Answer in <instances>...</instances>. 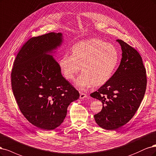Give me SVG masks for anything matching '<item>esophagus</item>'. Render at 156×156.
<instances>
[{"instance_id":"obj_1","label":"esophagus","mask_w":156,"mask_h":156,"mask_svg":"<svg viewBox=\"0 0 156 156\" xmlns=\"http://www.w3.org/2000/svg\"><path fill=\"white\" fill-rule=\"evenodd\" d=\"M87 97V94L84 93H82V92H80V99H84Z\"/></svg>"}]
</instances>
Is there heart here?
Here are the masks:
<instances>
[{
	"instance_id": "b5f03b06",
	"label": "heart",
	"mask_w": 156,
	"mask_h": 156,
	"mask_svg": "<svg viewBox=\"0 0 156 156\" xmlns=\"http://www.w3.org/2000/svg\"><path fill=\"white\" fill-rule=\"evenodd\" d=\"M119 61V53L114 45L98 39L80 41L73 45L71 54H63L59 66L64 77L73 80L81 67L82 74L76 85L87 89L94 85L100 86L108 82Z\"/></svg>"
}]
</instances>
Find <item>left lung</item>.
<instances>
[{
  "label": "left lung",
  "instance_id": "8db88e82",
  "mask_svg": "<svg viewBox=\"0 0 156 156\" xmlns=\"http://www.w3.org/2000/svg\"><path fill=\"white\" fill-rule=\"evenodd\" d=\"M122 48L120 65L108 82L91 97L101 101L103 107L94 115L100 127L115 130L128 122L137 111L147 89V74L142 58L134 48L117 39Z\"/></svg>",
  "mask_w": 156,
  "mask_h": 156
}]
</instances>
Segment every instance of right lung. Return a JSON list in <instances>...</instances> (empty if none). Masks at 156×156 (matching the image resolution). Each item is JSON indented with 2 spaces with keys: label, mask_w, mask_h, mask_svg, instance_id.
<instances>
[{
  "label": "right lung",
  "mask_w": 156,
  "mask_h": 156,
  "mask_svg": "<svg viewBox=\"0 0 156 156\" xmlns=\"http://www.w3.org/2000/svg\"><path fill=\"white\" fill-rule=\"evenodd\" d=\"M61 33L32 37L20 49L11 73L12 89L20 111L39 128L52 130L61 124L67 108L79 92L62 74L48 54L62 42Z\"/></svg>",
  "instance_id": "right-lung-1"
}]
</instances>
